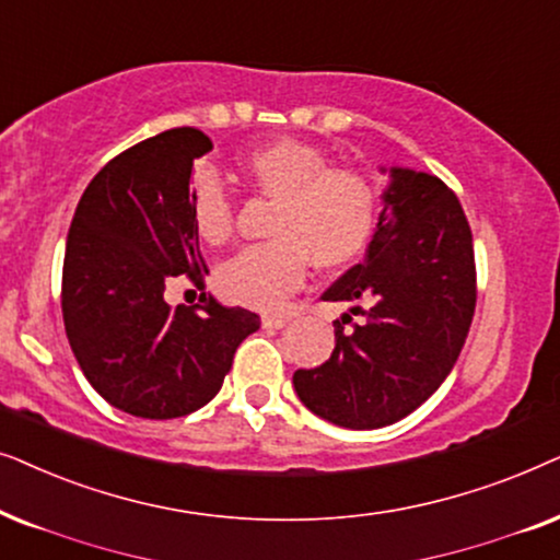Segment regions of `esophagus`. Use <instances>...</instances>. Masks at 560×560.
I'll list each match as a JSON object with an SVG mask.
<instances>
[{
    "mask_svg": "<svg viewBox=\"0 0 560 560\" xmlns=\"http://www.w3.org/2000/svg\"><path fill=\"white\" fill-rule=\"evenodd\" d=\"M260 325L266 327V330H281V327L289 325V317H276V315H266L260 319Z\"/></svg>",
    "mask_w": 560,
    "mask_h": 560,
    "instance_id": "34e87169",
    "label": "esophagus"
}]
</instances>
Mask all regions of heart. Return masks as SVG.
Listing matches in <instances>:
<instances>
[{
  "instance_id": "1",
  "label": "heart",
  "mask_w": 560,
  "mask_h": 560,
  "mask_svg": "<svg viewBox=\"0 0 560 560\" xmlns=\"http://www.w3.org/2000/svg\"><path fill=\"white\" fill-rule=\"evenodd\" d=\"M243 174L268 199H276L268 235L220 266L218 292L243 307L276 312L287 304L307 273L340 268L366 250L376 225V191L353 168H330L319 148L281 138L250 151ZM191 225L207 245L233 235V202L212 174L197 178L191 191Z\"/></svg>"
}]
</instances>
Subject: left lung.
I'll use <instances>...</instances> for the list:
<instances>
[{
	"label": "left lung",
	"mask_w": 560,
	"mask_h": 560,
	"mask_svg": "<svg viewBox=\"0 0 560 560\" xmlns=\"http://www.w3.org/2000/svg\"><path fill=\"white\" fill-rule=\"evenodd\" d=\"M366 260L325 302H366V323L335 319L323 366L294 371V392L323 420L376 430L415 412L451 374L476 307L471 228L438 176L392 166ZM361 307H350L355 312Z\"/></svg>",
	"instance_id": "obj_1"
}]
</instances>
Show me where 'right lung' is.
I'll return each instance as SVG.
<instances>
[{
	"label": "right lung",
	"instance_id": "1",
	"mask_svg": "<svg viewBox=\"0 0 560 560\" xmlns=\"http://www.w3.org/2000/svg\"><path fill=\"white\" fill-rule=\"evenodd\" d=\"M212 151L174 128L112 159L81 194L63 256L61 307L71 350L102 399L143 420H171L220 392L256 312L205 296L197 310L163 300L207 266L191 225L194 161Z\"/></svg>",
	"mask_w": 560,
	"mask_h": 560
}]
</instances>
